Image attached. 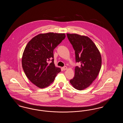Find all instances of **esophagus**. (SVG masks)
Instances as JSON below:
<instances>
[{"label":"esophagus","instance_id":"1","mask_svg":"<svg viewBox=\"0 0 123 123\" xmlns=\"http://www.w3.org/2000/svg\"><path fill=\"white\" fill-rule=\"evenodd\" d=\"M62 69H63V70H66L67 69V67L66 66H64V67H63L62 68Z\"/></svg>","mask_w":123,"mask_h":123}]
</instances>
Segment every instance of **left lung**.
<instances>
[{
    "label": "left lung",
    "mask_w": 123,
    "mask_h": 123,
    "mask_svg": "<svg viewBox=\"0 0 123 123\" xmlns=\"http://www.w3.org/2000/svg\"><path fill=\"white\" fill-rule=\"evenodd\" d=\"M75 51L76 62L80 66L75 69V76L70 82L76 89L82 90L89 87L96 78L101 66V57L96 45L89 38L76 34H67Z\"/></svg>",
    "instance_id": "8db88e82"
}]
</instances>
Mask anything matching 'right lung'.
<instances>
[{
	"mask_svg": "<svg viewBox=\"0 0 123 123\" xmlns=\"http://www.w3.org/2000/svg\"><path fill=\"white\" fill-rule=\"evenodd\" d=\"M65 38V34H40L33 38L25 47L22 67L28 78L38 88L49 86L61 71L54 64L53 50ZM52 58V62L49 63Z\"/></svg>",
	"mask_w": 123,
	"mask_h": 123,
	"instance_id": "right-lung-1",
	"label": "right lung"
}]
</instances>
